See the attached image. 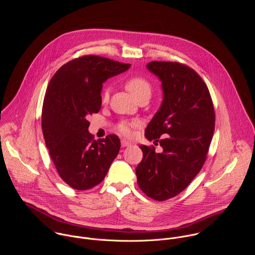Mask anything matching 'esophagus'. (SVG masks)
I'll list each match as a JSON object with an SVG mask.
<instances>
[{
    "label": "esophagus",
    "mask_w": 255,
    "mask_h": 255,
    "mask_svg": "<svg viewBox=\"0 0 255 255\" xmlns=\"http://www.w3.org/2000/svg\"><path fill=\"white\" fill-rule=\"evenodd\" d=\"M121 146L122 147H129V146H131V142L123 139V140H121Z\"/></svg>",
    "instance_id": "1"
}]
</instances>
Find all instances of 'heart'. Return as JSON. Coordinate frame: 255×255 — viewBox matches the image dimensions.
I'll use <instances>...</instances> for the list:
<instances>
[{
	"label": "heart",
	"mask_w": 255,
	"mask_h": 255,
	"mask_svg": "<svg viewBox=\"0 0 255 255\" xmlns=\"http://www.w3.org/2000/svg\"><path fill=\"white\" fill-rule=\"evenodd\" d=\"M125 86L137 101L143 98H150L152 93V86L149 83V81L141 76L130 77L129 79L126 80ZM109 98H110V88H106L102 92L101 100L103 103H107L109 101ZM137 125H138L137 122H133L131 124L127 122H121L118 125V131L125 136H130L132 134L131 126H137Z\"/></svg>",
	"instance_id": "heart-1"
}]
</instances>
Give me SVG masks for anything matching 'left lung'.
Returning a JSON list of instances; mask_svg holds the SVG:
<instances>
[{
    "instance_id": "8db88e82",
    "label": "left lung",
    "mask_w": 255,
    "mask_h": 255,
    "mask_svg": "<svg viewBox=\"0 0 255 255\" xmlns=\"http://www.w3.org/2000/svg\"><path fill=\"white\" fill-rule=\"evenodd\" d=\"M146 67L160 80L163 99L145 137L159 142L162 151L140 145L137 183L149 198L165 201L183 192L203 167L215 112L208 87L193 68L169 61H151Z\"/></svg>"
}]
</instances>
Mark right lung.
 I'll use <instances>...</instances> for the list:
<instances>
[{
	"mask_svg": "<svg viewBox=\"0 0 255 255\" xmlns=\"http://www.w3.org/2000/svg\"><path fill=\"white\" fill-rule=\"evenodd\" d=\"M131 64L84 55L63 64L50 80L42 107L46 147L61 179L86 191L99 185L120 150L114 134L94 140L88 118L101 110V91L108 79Z\"/></svg>",
	"mask_w": 255,
	"mask_h": 255,
	"instance_id": "obj_1",
	"label": "right lung"
}]
</instances>
